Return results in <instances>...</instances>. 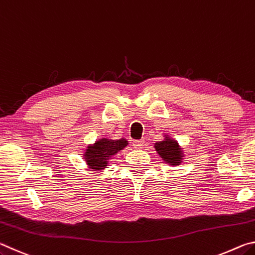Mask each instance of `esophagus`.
<instances>
[{
	"mask_svg": "<svg viewBox=\"0 0 255 255\" xmlns=\"http://www.w3.org/2000/svg\"><path fill=\"white\" fill-rule=\"evenodd\" d=\"M132 145L135 148L140 149V148H143V146H144V140H135L132 143Z\"/></svg>",
	"mask_w": 255,
	"mask_h": 255,
	"instance_id": "obj_1",
	"label": "esophagus"
}]
</instances>
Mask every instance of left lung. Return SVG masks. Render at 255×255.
Wrapping results in <instances>:
<instances>
[{
  "instance_id": "8db88e82",
  "label": "left lung",
  "mask_w": 255,
  "mask_h": 255,
  "mask_svg": "<svg viewBox=\"0 0 255 255\" xmlns=\"http://www.w3.org/2000/svg\"><path fill=\"white\" fill-rule=\"evenodd\" d=\"M164 139L156 141L154 144V148L164 162L171 166H178L183 163L184 150L180 144L173 139L169 133H164Z\"/></svg>"
}]
</instances>
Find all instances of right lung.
I'll use <instances>...</instances> for the list:
<instances>
[{
    "instance_id": "add662e5",
    "label": "right lung",
    "mask_w": 255,
    "mask_h": 255,
    "mask_svg": "<svg viewBox=\"0 0 255 255\" xmlns=\"http://www.w3.org/2000/svg\"><path fill=\"white\" fill-rule=\"evenodd\" d=\"M128 146L126 138L110 139V138H99L93 144L86 146L83 152V158L86 166L90 170L101 172L109 165L110 159L116 154Z\"/></svg>"
}]
</instances>
